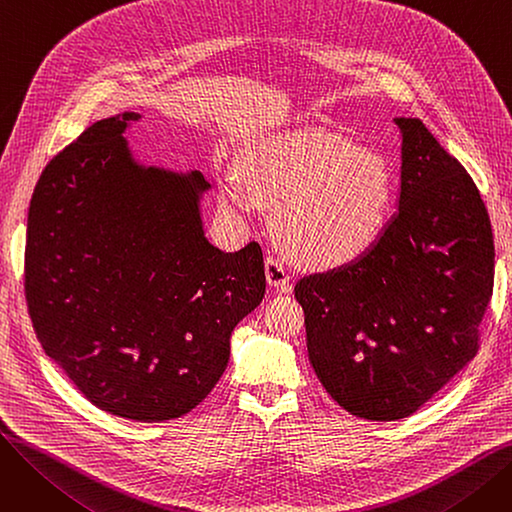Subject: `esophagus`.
<instances>
[{
	"label": "esophagus",
	"instance_id": "1",
	"mask_svg": "<svg viewBox=\"0 0 512 512\" xmlns=\"http://www.w3.org/2000/svg\"><path fill=\"white\" fill-rule=\"evenodd\" d=\"M265 276H267V282H270L272 288H278L282 292H290L292 290V278L288 274V267H286L284 259H280L276 255H267V259H265Z\"/></svg>",
	"mask_w": 512,
	"mask_h": 512
}]
</instances>
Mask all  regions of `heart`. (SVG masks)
<instances>
[{"label":"heart","mask_w":512,"mask_h":512,"mask_svg":"<svg viewBox=\"0 0 512 512\" xmlns=\"http://www.w3.org/2000/svg\"><path fill=\"white\" fill-rule=\"evenodd\" d=\"M240 174L222 180V201L245 213L251 195L276 207L284 249L303 263L336 267L369 251L384 232L394 197L386 161L324 130L255 139Z\"/></svg>","instance_id":"1"}]
</instances>
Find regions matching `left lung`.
<instances>
[{"instance_id": "left-lung-1", "label": "left lung", "mask_w": 512, "mask_h": 512, "mask_svg": "<svg viewBox=\"0 0 512 512\" xmlns=\"http://www.w3.org/2000/svg\"><path fill=\"white\" fill-rule=\"evenodd\" d=\"M394 122V218L359 259L294 286L315 375L367 421L413 415L477 355L494 288V234L473 178L419 118Z\"/></svg>"}]
</instances>
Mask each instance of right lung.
<instances>
[{"instance_id":"right-lung-1","label":"right lung","mask_w":512,"mask_h":512,"mask_svg":"<svg viewBox=\"0 0 512 512\" xmlns=\"http://www.w3.org/2000/svg\"><path fill=\"white\" fill-rule=\"evenodd\" d=\"M105 118L53 157L26 224L24 297L47 357L95 407L132 421L193 411L222 378L230 334L265 294L259 242L203 234L201 172L143 168Z\"/></svg>"}]
</instances>
